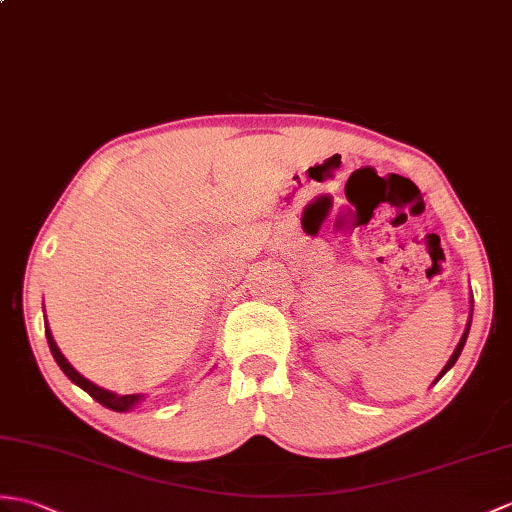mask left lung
Here are the masks:
<instances>
[{
    "label": "left lung",
    "instance_id": "1",
    "mask_svg": "<svg viewBox=\"0 0 512 512\" xmlns=\"http://www.w3.org/2000/svg\"><path fill=\"white\" fill-rule=\"evenodd\" d=\"M469 325H471V320H469ZM467 336H469V327H467V331H465V336H462V338H460V342H458V347H456L454 355H451V358H449V362L445 364V368H443V371H441V375H438V379H441V377H443V375H445V373L449 371V368L456 364V360H458V355H460L462 347H465V342H467ZM438 379H436V382H438Z\"/></svg>",
    "mask_w": 512,
    "mask_h": 512
}]
</instances>
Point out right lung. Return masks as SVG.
<instances>
[{
    "label": "right lung",
    "mask_w": 512,
    "mask_h": 512,
    "mask_svg": "<svg viewBox=\"0 0 512 512\" xmlns=\"http://www.w3.org/2000/svg\"><path fill=\"white\" fill-rule=\"evenodd\" d=\"M45 336H47V344H50V351H52V355H54L56 364L61 366V371H63L76 386H80L82 390L89 392V395H91L95 401L102 403L104 408L115 410V412H126V410L133 408L135 403L141 399V395H115V392H111V390H104V388H100V386L91 384L89 379L82 377V375L76 371V368L65 360V355H63L61 351H58L56 342H54V338H52V331L47 329V327H45Z\"/></svg>",
    "instance_id": "add662e5"
}]
</instances>
